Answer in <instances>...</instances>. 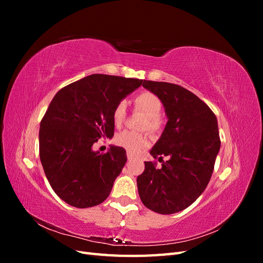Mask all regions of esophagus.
I'll use <instances>...</instances> for the list:
<instances>
[{
  "label": "esophagus",
  "mask_w": 263,
  "mask_h": 263,
  "mask_svg": "<svg viewBox=\"0 0 263 263\" xmlns=\"http://www.w3.org/2000/svg\"><path fill=\"white\" fill-rule=\"evenodd\" d=\"M127 159H128V160H133L134 157L132 155H129V154H127Z\"/></svg>",
  "instance_id": "obj_1"
}]
</instances>
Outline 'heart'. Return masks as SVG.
Returning a JSON list of instances; mask_svg holds the SVG:
<instances>
[{
    "label": "heart",
    "instance_id": "obj_1",
    "mask_svg": "<svg viewBox=\"0 0 263 263\" xmlns=\"http://www.w3.org/2000/svg\"><path fill=\"white\" fill-rule=\"evenodd\" d=\"M133 105L135 110L145 115L139 126L140 129H146L151 134H159L162 130L163 125L160 114L163 108V103L157 94L150 91H142L133 99ZM126 115L125 102H118L112 113L113 123L116 126H121L125 121ZM114 142L118 147L124 148L129 155L136 156L148 146L149 140L145 133L124 130L116 135Z\"/></svg>",
    "mask_w": 263,
    "mask_h": 263
}]
</instances>
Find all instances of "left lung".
I'll list each match as a JSON object with an SVG mask.
<instances>
[{
	"instance_id": "1",
	"label": "left lung",
	"mask_w": 263,
	"mask_h": 263,
	"mask_svg": "<svg viewBox=\"0 0 263 263\" xmlns=\"http://www.w3.org/2000/svg\"><path fill=\"white\" fill-rule=\"evenodd\" d=\"M142 86L161 99L168 123L150 155L162 161L145 162L137 178L146 208L174 214L194 203L208 186L220 148L217 118L195 94L178 84L144 80ZM170 158L164 163L162 158Z\"/></svg>"
}]
</instances>
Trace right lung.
<instances>
[{
  "mask_svg": "<svg viewBox=\"0 0 263 263\" xmlns=\"http://www.w3.org/2000/svg\"><path fill=\"white\" fill-rule=\"evenodd\" d=\"M142 84L139 79L92 74L54 95L41 122L39 157L54 193L78 209L104 202L127 161L112 146L105 154L92 146L112 138L115 105Z\"/></svg>",
  "mask_w": 263,
  "mask_h": 263,
  "instance_id": "add662e5",
  "label": "right lung"
}]
</instances>
